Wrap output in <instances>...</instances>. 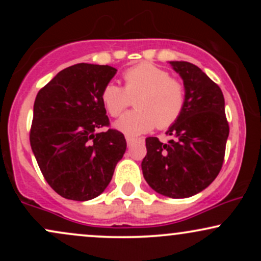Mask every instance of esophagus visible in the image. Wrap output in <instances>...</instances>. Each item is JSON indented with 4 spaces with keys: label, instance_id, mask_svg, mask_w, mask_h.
Listing matches in <instances>:
<instances>
[{
    "label": "esophagus",
    "instance_id": "1",
    "mask_svg": "<svg viewBox=\"0 0 261 261\" xmlns=\"http://www.w3.org/2000/svg\"><path fill=\"white\" fill-rule=\"evenodd\" d=\"M126 142H127V146H131L135 142V139L131 136H126Z\"/></svg>",
    "mask_w": 261,
    "mask_h": 261
}]
</instances>
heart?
I'll use <instances>...</instances> for the list:
<instances>
[{
  "mask_svg": "<svg viewBox=\"0 0 261 261\" xmlns=\"http://www.w3.org/2000/svg\"><path fill=\"white\" fill-rule=\"evenodd\" d=\"M125 87L108 82L101 89L100 99L107 112L119 116L133 103L137 109L122 115L115 127L136 136L158 127L172 126L180 118L187 104V92L180 81L172 79L164 68L148 62L130 67L124 72Z\"/></svg>",
  "mask_w": 261,
  "mask_h": 261,
  "instance_id": "b5f03b06",
  "label": "heart"
}]
</instances>
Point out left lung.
I'll list each match as a JSON object with an SVG mask.
<instances>
[{"label": "left lung", "mask_w": 261, "mask_h": 261, "mask_svg": "<svg viewBox=\"0 0 261 261\" xmlns=\"http://www.w3.org/2000/svg\"><path fill=\"white\" fill-rule=\"evenodd\" d=\"M184 82L187 104L180 118L167 131V143L146 139L143 178L158 194L172 199L196 195L216 179L222 168L229 135L223 93L195 65L170 61Z\"/></svg>", "instance_id": "1"}]
</instances>
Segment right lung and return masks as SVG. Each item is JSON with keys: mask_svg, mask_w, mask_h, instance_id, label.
<instances>
[{"mask_svg": "<svg viewBox=\"0 0 261 261\" xmlns=\"http://www.w3.org/2000/svg\"><path fill=\"white\" fill-rule=\"evenodd\" d=\"M115 73L108 65L70 66L35 98L33 153L45 180L65 199L87 201L100 195L126 151L120 131L98 133L110 124L100 94Z\"/></svg>", "mask_w": 261, "mask_h": 261, "instance_id": "obj_1", "label": "right lung"}]
</instances>
